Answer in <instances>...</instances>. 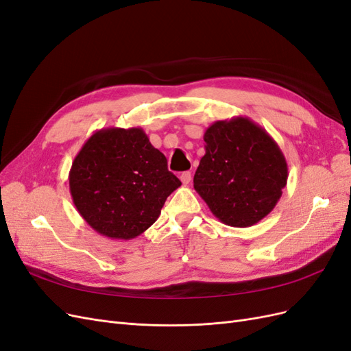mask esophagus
Masks as SVG:
<instances>
[{
  "mask_svg": "<svg viewBox=\"0 0 351 351\" xmlns=\"http://www.w3.org/2000/svg\"><path fill=\"white\" fill-rule=\"evenodd\" d=\"M180 180H182L183 184H189L190 182H192V173L190 171H184L180 174Z\"/></svg>",
  "mask_w": 351,
  "mask_h": 351,
  "instance_id": "34e87169",
  "label": "esophagus"
}]
</instances>
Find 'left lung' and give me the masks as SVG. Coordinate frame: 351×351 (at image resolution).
<instances>
[{"instance_id": "obj_1", "label": "left lung", "mask_w": 351, "mask_h": 351, "mask_svg": "<svg viewBox=\"0 0 351 351\" xmlns=\"http://www.w3.org/2000/svg\"><path fill=\"white\" fill-rule=\"evenodd\" d=\"M193 187L222 224H258L282 195L289 178L285 156L269 133L249 117L210 124Z\"/></svg>"}]
</instances>
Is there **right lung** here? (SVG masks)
I'll use <instances>...</instances> for the list:
<instances>
[{
    "label": "right lung",
    "instance_id": "right-lung-1",
    "mask_svg": "<svg viewBox=\"0 0 351 351\" xmlns=\"http://www.w3.org/2000/svg\"><path fill=\"white\" fill-rule=\"evenodd\" d=\"M69 184L74 206L92 230L132 240L154 224L182 182L141 127H107L74 156Z\"/></svg>",
    "mask_w": 351,
    "mask_h": 351
}]
</instances>
